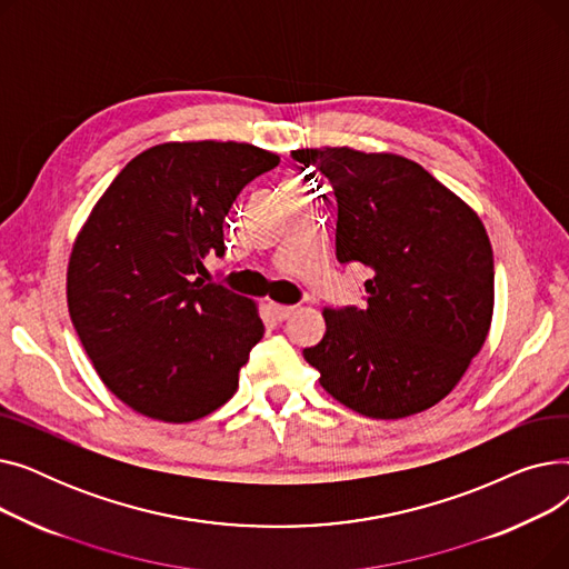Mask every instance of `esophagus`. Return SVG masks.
Masks as SVG:
<instances>
[{
    "label": "esophagus",
    "instance_id": "esophagus-1",
    "mask_svg": "<svg viewBox=\"0 0 569 569\" xmlns=\"http://www.w3.org/2000/svg\"><path fill=\"white\" fill-rule=\"evenodd\" d=\"M269 311H272V316L277 320H286L295 313V307H286V305H269Z\"/></svg>",
    "mask_w": 569,
    "mask_h": 569
}]
</instances>
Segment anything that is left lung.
Segmentation results:
<instances>
[{
	"label": "left lung",
	"instance_id": "8db88e82",
	"mask_svg": "<svg viewBox=\"0 0 569 569\" xmlns=\"http://www.w3.org/2000/svg\"><path fill=\"white\" fill-rule=\"evenodd\" d=\"M332 182L337 258L360 262L367 307H325V337L305 348L320 385L373 420H401L450 395L493 318L485 223L420 163L352 147L295 149Z\"/></svg>",
	"mask_w": 569,
	"mask_h": 569
}]
</instances>
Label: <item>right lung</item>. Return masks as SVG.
Here are the masks:
<instances>
[{"label": "right lung", "instance_id": "right-lung-1", "mask_svg": "<svg viewBox=\"0 0 569 569\" xmlns=\"http://www.w3.org/2000/svg\"><path fill=\"white\" fill-rule=\"evenodd\" d=\"M279 157L249 142H161L119 172L80 228L67 302L108 390L152 420L184 425L221 408L262 339L258 305L204 283L223 219Z\"/></svg>", "mask_w": 569, "mask_h": 569}]
</instances>
